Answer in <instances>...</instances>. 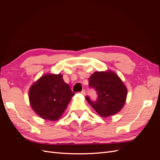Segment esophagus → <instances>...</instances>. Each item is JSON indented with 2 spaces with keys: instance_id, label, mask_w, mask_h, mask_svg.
Listing matches in <instances>:
<instances>
[{
  "instance_id": "esophagus-1",
  "label": "esophagus",
  "mask_w": 160,
  "mask_h": 160,
  "mask_svg": "<svg viewBox=\"0 0 160 160\" xmlns=\"http://www.w3.org/2000/svg\"><path fill=\"white\" fill-rule=\"evenodd\" d=\"M81 93L82 95H85V90H82L81 92Z\"/></svg>"
}]
</instances>
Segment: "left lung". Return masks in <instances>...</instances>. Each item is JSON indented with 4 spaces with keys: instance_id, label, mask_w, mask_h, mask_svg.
Segmentation results:
<instances>
[{
    "instance_id": "1",
    "label": "left lung",
    "mask_w": 160,
    "mask_h": 160,
    "mask_svg": "<svg viewBox=\"0 0 160 160\" xmlns=\"http://www.w3.org/2000/svg\"><path fill=\"white\" fill-rule=\"evenodd\" d=\"M89 86L95 88L98 97L95 102L88 96L86 100L101 117L115 115L123 108L128 89L115 72L108 70L93 72L89 78Z\"/></svg>"
}]
</instances>
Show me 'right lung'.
<instances>
[{
  "instance_id": "1",
  "label": "right lung",
  "mask_w": 160,
  "mask_h": 160,
  "mask_svg": "<svg viewBox=\"0 0 160 160\" xmlns=\"http://www.w3.org/2000/svg\"><path fill=\"white\" fill-rule=\"evenodd\" d=\"M75 93L61 74H45L29 89L28 98L33 111L43 119L54 121L63 114Z\"/></svg>"
}]
</instances>
